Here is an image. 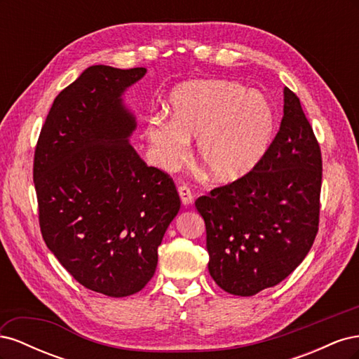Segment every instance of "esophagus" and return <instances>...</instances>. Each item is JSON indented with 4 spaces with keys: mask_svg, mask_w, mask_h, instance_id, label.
<instances>
[{
    "mask_svg": "<svg viewBox=\"0 0 359 359\" xmlns=\"http://www.w3.org/2000/svg\"><path fill=\"white\" fill-rule=\"evenodd\" d=\"M178 194H180L181 202H182L184 206H189V205L193 203V194H191V191H190V189L187 186L178 187Z\"/></svg>",
    "mask_w": 359,
    "mask_h": 359,
    "instance_id": "obj_1",
    "label": "esophagus"
}]
</instances>
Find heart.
Listing matches in <instances>:
<instances>
[{"instance_id":"obj_1","label":"heart","mask_w":359,"mask_h":359,"mask_svg":"<svg viewBox=\"0 0 359 359\" xmlns=\"http://www.w3.org/2000/svg\"><path fill=\"white\" fill-rule=\"evenodd\" d=\"M170 119L151 116L145 137L154 163L178 169L196 139L201 165L222 182L241 180L266 156L276 135V112L266 95L232 81H191L169 97Z\"/></svg>"}]
</instances>
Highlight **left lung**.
<instances>
[{
    "mask_svg": "<svg viewBox=\"0 0 359 359\" xmlns=\"http://www.w3.org/2000/svg\"><path fill=\"white\" fill-rule=\"evenodd\" d=\"M283 94V119L264 160L194 202L205 222L210 274L232 295L252 297L283 281L318 233L320 148L298 97L289 88Z\"/></svg>",
    "mask_w": 359,
    "mask_h": 359,
    "instance_id": "obj_1",
    "label": "left lung"
}]
</instances>
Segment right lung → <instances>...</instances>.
<instances>
[{"instance_id":"add662e5","label":"right lung","mask_w":359,"mask_h":359,"mask_svg":"<svg viewBox=\"0 0 359 359\" xmlns=\"http://www.w3.org/2000/svg\"><path fill=\"white\" fill-rule=\"evenodd\" d=\"M147 69L91 66L62 90L41 127L34 186L43 240L86 289L142 290L181 201L168 173L130 145L136 118L123 95Z\"/></svg>"}]
</instances>
